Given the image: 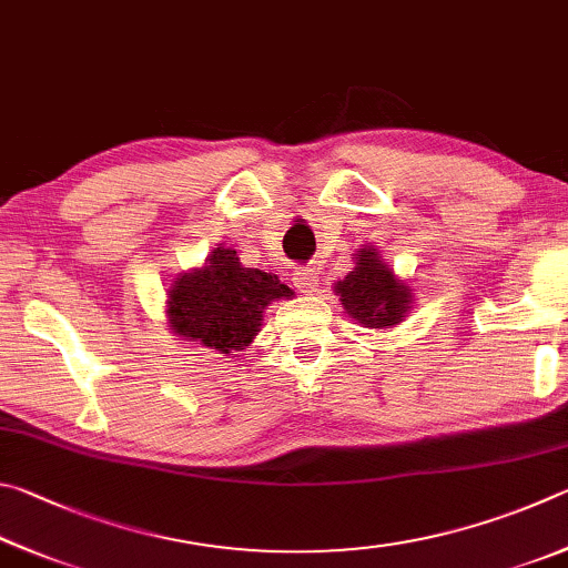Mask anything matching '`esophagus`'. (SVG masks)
I'll return each mask as SVG.
<instances>
[{"mask_svg":"<svg viewBox=\"0 0 568 568\" xmlns=\"http://www.w3.org/2000/svg\"><path fill=\"white\" fill-rule=\"evenodd\" d=\"M294 286L300 290L302 294H312L316 292V286H320V272H316L314 266H300L294 272Z\"/></svg>","mask_w":568,"mask_h":568,"instance_id":"obj_1","label":"esophagus"}]
</instances>
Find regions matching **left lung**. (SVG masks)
<instances>
[{"label": "left lung", "mask_w": 568, "mask_h": 568, "mask_svg": "<svg viewBox=\"0 0 568 568\" xmlns=\"http://www.w3.org/2000/svg\"><path fill=\"white\" fill-rule=\"evenodd\" d=\"M352 258V272L334 284L346 314L372 329H389L399 324L412 312V286L382 262L374 246H364Z\"/></svg>", "instance_id": "8db88e82"}]
</instances>
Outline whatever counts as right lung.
<instances>
[{"mask_svg":"<svg viewBox=\"0 0 568 568\" xmlns=\"http://www.w3.org/2000/svg\"><path fill=\"white\" fill-rule=\"evenodd\" d=\"M292 296L276 274L242 266L234 248L216 246L204 266L184 272L169 286L166 322L186 342L232 354L252 344L268 304Z\"/></svg>","mask_w":568,"mask_h":568,"instance_id":"1","label":"right lung"}]
</instances>
